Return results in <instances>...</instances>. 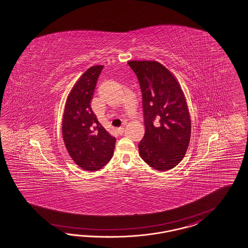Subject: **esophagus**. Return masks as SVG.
<instances>
[{"mask_svg":"<svg viewBox=\"0 0 248 248\" xmlns=\"http://www.w3.org/2000/svg\"><path fill=\"white\" fill-rule=\"evenodd\" d=\"M117 132H118V134H121V135H122V134H124V128H117Z\"/></svg>","mask_w":248,"mask_h":248,"instance_id":"1","label":"esophagus"}]
</instances>
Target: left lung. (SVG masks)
Listing matches in <instances>:
<instances>
[{"label": "left lung", "instance_id": "obj_1", "mask_svg": "<svg viewBox=\"0 0 248 248\" xmlns=\"http://www.w3.org/2000/svg\"><path fill=\"white\" fill-rule=\"evenodd\" d=\"M142 94L145 134L139 142L141 159L157 170L177 166L187 152L191 123L187 103L173 74L154 61H128Z\"/></svg>", "mask_w": 248, "mask_h": 248}]
</instances>
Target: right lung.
<instances>
[{
    "instance_id": "right-lung-1",
    "label": "right lung",
    "mask_w": 248,
    "mask_h": 248,
    "mask_svg": "<svg viewBox=\"0 0 248 248\" xmlns=\"http://www.w3.org/2000/svg\"><path fill=\"white\" fill-rule=\"evenodd\" d=\"M103 65L89 67L67 95L62 119V135L76 164L97 170L112 159L115 137L107 132L92 111L90 102Z\"/></svg>"
}]
</instances>
